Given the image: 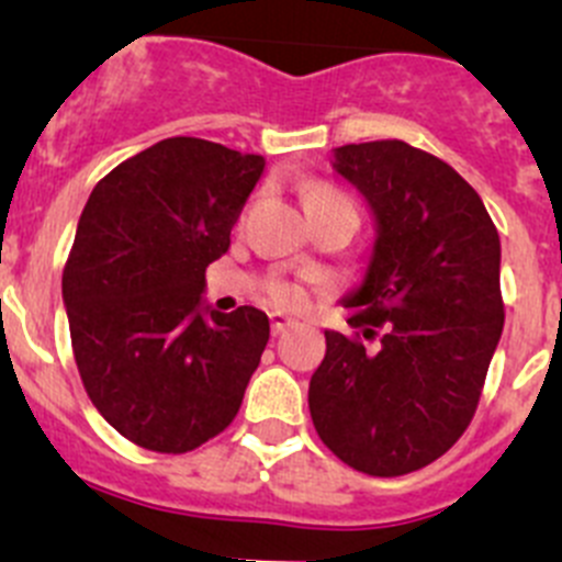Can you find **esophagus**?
Listing matches in <instances>:
<instances>
[{
	"label": "esophagus",
	"instance_id": "obj_1",
	"mask_svg": "<svg viewBox=\"0 0 562 562\" xmlns=\"http://www.w3.org/2000/svg\"><path fill=\"white\" fill-rule=\"evenodd\" d=\"M269 318H271V331H274V335H280V331H285L288 326H293V318L285 313H271Z\"/></svg>",
	"mask_w": 562,
	"mask_h": 562
}]
</instances>
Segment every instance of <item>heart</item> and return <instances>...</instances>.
Segmentation results:
<instances>
[{"label": "heart", "mask_w": 562, "mask_h": 562, "mask_svg": "<svg viewBox=\"0 0 562 562\" xmlns=\"http://www.w3.org/2000/svg\"><path fill=\"white\" fill-rule=\"evenodd\" d=\"M335 205L353 209L351 200H348L346 194L337 192V189H331V187H324V183H315V187H310L307 192H304V209H307V214L310 211H318V209H335ZM271 296H274L280 304H293L299 299V293L293 291L291 285H274Z\"/></svg>", "instance_id": "1"}]
</instances>
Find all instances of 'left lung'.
<instances>
[{
	"instance_id": "8db88e82",
	"label": "left lung",
	"mask_w": 562,
	"mask_h": 562,
	"mask_svg": "<svg viewBox=\"0 0 562 562\" xmlns=\"http://www.w3.org/2000/svg\"><path fill=\"white\" fill-rule=\"evenodd\" d=\"M331 170L373 216L368 263L340 302L379 340L324 331L310 417L348 467L406 475L448 453L477 408L505 324L499 236L453 167L401 139L335 148Z\"/></svg>"
}]
</instances>
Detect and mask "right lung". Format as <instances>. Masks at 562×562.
Here are the masks:
<instances>
[{"instance_id": "obj_1", "label": "right lung", "mask_w": 562, "mask_h": 562, "mask_svg": "<svg viewBox=\"0 0 562 562\" xmlns=\"http://www.w3.org/2000/svg\"><path fill=\"white\" fill-rule=\"evenodd\" d=\"M266 159L170 136L114 167L87 200L63 302L92 406L125 439L187 453L225 431L269 342L258 307L220 313L205 269Z\"/></svg>"}]
</instances>
